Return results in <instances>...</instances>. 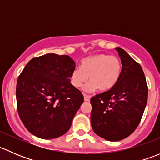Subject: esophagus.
I'll return each mask as SVG.
<instances>
[{"label":"esophagus","instance_id":"1","mask_svg":"<svg viewBox=\"0 0 160 160\" xmlns=\"http://www.w3.org/2000/svg\"><path fill=\"white\" fill-rule=\"evenodd\" d=\"M83 98H84V101H90V97L89 96V95L85 94V93H83Z\"/></svg>","mask_w":160,"mask_h":160}]
</instances>
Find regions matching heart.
Masks as SVG:
<instances>
[{"mask_svg":"<svg viewBox=\"0 0 160 160\" xmlns=\"http://www.w3.org/2000/svg\"><path fill=\"white\" fill-rule=\"evenodd\" d=\"M122 72V62L118 57L97 53L82 59L81 67L75 68L71 74V83L80 88L90 78L91 81L84 87L85 90L93 91L99 88L106 92L116 86Z\"/></svg>","mask_w":160,"mask_h":160,"instance_id":"1","label":"heart"}]
</instances>
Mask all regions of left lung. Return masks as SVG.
<instances>
[{
    "instance_id": "left-lung-1",
    "label": "left lung",
    "mask_w": 160,
    "mask_h": 160,
    "mask_svg": "<svg viewBox=\"0 0 160 160\" xmlns=\"http://www.w3.org/2000/svg\"><path fill=\"white\" fill-rule=\"evenodd\" d=\"M122 64L120 80L114 88L92 97L90 120L93 132L108 141L129 136L141 122L148 99V86L138 62L116 48Z\"/></svg>"
}]
</instances>
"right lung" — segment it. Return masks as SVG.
<instances>
[{
  "mask_svg": "<svg viewBox=\"0 0 160 160\" xmlns=\"http://www.w3.org/2000/svg\"><path fill=\"white\" fill-rule=\"evenodd\" d=\"M75 62L67 55L35 57L19 75L16 87L19 117L32 134L51 139L67 133L83 102L70 83Z\"/></svg>",
  "mask_w": 160,
  "mask_h": 160,
  "instance_id": "right-lung-1",
  "label": "right lung"
}]
</instances>
